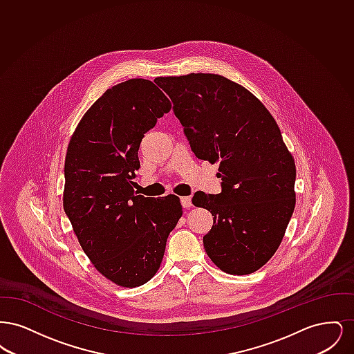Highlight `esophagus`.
Returning <instances> with one entry per match:
<instances>
[{
	"label": "esophagus",
	"instance_id": "esophagus-1",
	"mask_svg": "<svg viewBox=\"0 0 354 354\" xmlns=\"http://www.w3.org/2000/svg\"><path fill=\"white\" fill-rule=\"evenodd\" d=\"M180 203H182V207L183 208H188V207H191V198L189 196H183V198H180Z\"/></svg>",
	"mask_w": 354,
	"mask_h": 354
}]
</instances>
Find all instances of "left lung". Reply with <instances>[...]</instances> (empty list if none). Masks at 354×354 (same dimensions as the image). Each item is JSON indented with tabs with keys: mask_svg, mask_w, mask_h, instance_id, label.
I'll return each mask as SVG.
<instances>
[{
	"mask_svg": "<svg viewBox=\"0 0 354 354\" xmlns=\"http://www.w3.org/2000/svg\"><path fill=\"white\" fill-rule=\"evenodd\" d=\"M160 82L195 156L219 163L221 192L192 198L214 216L205 252L227 273H252L279 248L296 204V166L280 129L261 102L223 75Z\"/></svg>",
	"mask_w": 354,
	"mask_h": 354,
	"instance_id": "obj_1",
	"label": "left lung"
}]
</instances>
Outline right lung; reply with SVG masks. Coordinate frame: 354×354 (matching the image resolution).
Listing matches in <instances>:
<instances>
[{
	"instance_id": "1",
	"label": "right lung",
	"mask_w": 354,
	"mask_h": 354,
	"mask_svg": "<svg viewBox=\"0 0 354 354\" xmlns=\"http://www.w3.org/2000/svg\"><path fill=\"white\" fill-rule=\"evenodd\" d=\"M169 110L156 84L129 80L94 102L68 143L65 214L94 267L120 286L151 279L182 216L178 196L145 198L133 188L140 142Z\"/></svg>"
}]
</instances>
